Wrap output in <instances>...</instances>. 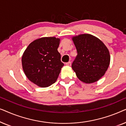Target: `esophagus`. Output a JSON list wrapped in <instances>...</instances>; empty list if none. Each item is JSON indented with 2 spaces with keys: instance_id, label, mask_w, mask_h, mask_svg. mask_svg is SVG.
Masks as SVG:
<instances>
[{
  "instance_id": "1",
  "label": "esophagus",
  "mask_w": 126,
  "mask_h": 126,
  "mask_svg": "<svg viewBox=\"0 0 126 126\" xmlns=\"http://www.w3.org/2000/svg\"><path fill=\"white\" fill-rule=\"evenodd\" d=\"M66 65H67V66H70V65H71V62L70 61L68 62V63H66Z\"/></svg>"
}]
</instances>
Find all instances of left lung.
<instances>
[{
    "label": "left lung",
    "instance_id": "8db88e82",
    "mask_svg": "<svg viewBox=\"0 0 126 126\" xmlns=\"http://www.w3.org/2000/svg\"><path fill=\"white\" fill-rule=\"evenodd\" d=\"M77 55L72 65L81 81L92 83L104 75L109 66L110 55L105 45L97 38L88 34L72 38Z\"/></svg>",
    "mask_w": 126,
    "mask_h": 126
}]
</instances>
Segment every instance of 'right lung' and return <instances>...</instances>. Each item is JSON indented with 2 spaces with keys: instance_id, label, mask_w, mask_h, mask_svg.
Segmentation results:
<instances>
[{
  "instance_id": "add662e5",
  "label": "right lung",
  "mask_w": 126,
  "mask_h": 126,
  "mask_svg": "<svg viewBox=\"0 0 126 126\" xmlns=\"http://www.w3.org/2000/svg\"><path fill=\"white\" fill-rule=\"evenodd\" d=\"M60 39L44 37L34 41L28 46L22 58V67L31 81L40 87L54 83L64 65L57 49Z\"/></svg>"
}]
</instances>
